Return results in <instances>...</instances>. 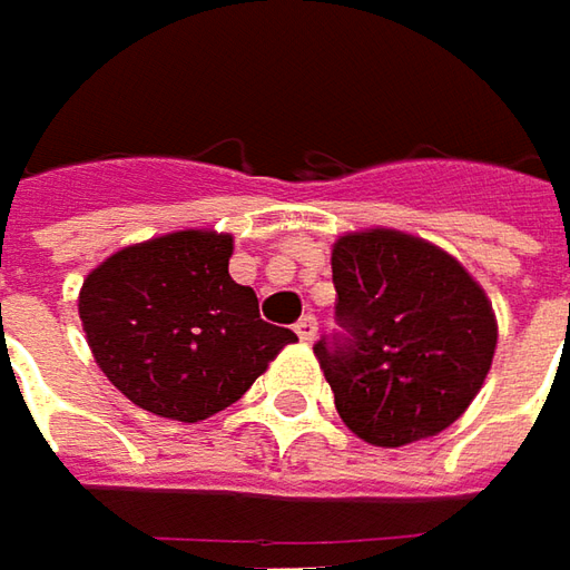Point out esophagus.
I'll use <instances>...</instances> for the list:
<instances>
[{
  "instance_id": "obj_1",
  "label": "esophagus",
  "mask_w": 570,
  "mask_h": 570,
  "mask_svg": "<svg viewBox=\"0 0 570 570\" xmlns=\"http://www.w3.org/2000/svg\"><path fill=\"white\" fill-rule=\"evenodd\" d=\"M294 332H297V338H301V342H307V345H311L313 338H316V320H313V316H301V320L294 323Z\"/></svg>"
}]
</instances>
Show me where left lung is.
I'll return each mask as SVG.
<instances>
[{"label":"left lung","mask_w":570,"mask_h":570,"mask_svg":"<svg viewBox=\"0 0 570 570\" xmlns=\"http://www.w3.org/2000/svg\"><path fill=\"white\" fill-rule=\"evenodd\" d=\"M345 345L316 342L338 417L357 439L401 449L439 436L487 383L499 323L483 285L433 240L399 228L332 244Z\"/></svg>","instance_id":"1"}]
</instances>
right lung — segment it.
<instances>
[{"label": "right lung", "instance_id": "add662e5", "mask_svg": "<svg viewBox=\"0 0 570 570\" xmlns=\"http://www.w3.org/2000/svg\"><path fill=\"white\" fill-rule=\"evenodd\" d=\"M235 238L185 228L128 244L90 269L78 313L106 380L156 417L200 423L266 373L292 330L259 320L254 288L228 276Z\"/></svg>", "mask_w": 570, "mask_h": 570}]
</instances>
